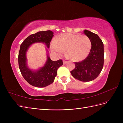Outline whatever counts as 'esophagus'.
<instances>
[{
    "mask_svg": "<svg viewBox=\"0 0 123 123\" xmlns=\"http://www.w3.org/2000/svg\"><path fill=\"white\" fill-rule=\"evenodd\" d=\"M62 62H63V64H64V65H65V64H67V62L65 60H63V61H62Z\"/></svg>",
    "mask_w": 123,
    "mask_h": 123,
    "instance_id": "34e87169",
    "label": "esophagus"
}]
</instances>
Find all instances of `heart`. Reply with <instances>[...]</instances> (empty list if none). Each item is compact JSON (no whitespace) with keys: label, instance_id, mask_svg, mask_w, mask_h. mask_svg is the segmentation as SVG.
I'll list each match as a JSON object with an SVG mask.
<instances>
[{"label":"heart","instance_id":"b5f03b06","mask_svg":"<svg viewBox=\"0 0 123 123\" xmlns=\"http://www.w3.org/2000/svg\"><path fill=\"white\" fill-rule=\"evenodd\" d=\"M92 44L88 37L80 34L63 33L52 43L51 49L58 55L66 51V55L73 62H80L87 57Z\"/></svg>","mask_w":123,"mask_h":123}]
</instances>
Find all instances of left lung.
<instances>
[{"instance_id": "1", "label": "left lung", "mask_w": 123, "mask_h": 123, "mask_svg": "<svg viewBox=\"0 0 123 123\" xmlns=\"http://www.w3.org/2000/svg\"><path fill=\"white\" fill-rule=\"evenodd\" d=\"M91 42V49L83 61L75 62V67L71 71L75 79L81 81L94 80L100 74L104 66V44L99 36L87 30H84Z\"/></svg>"}]
</instances>
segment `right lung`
<instances>
[{"label": "right lung", "mask_w": 123, "mask_h": 123, "mask_svg": "<svg viewBox=\"0 0 123 123\" xmlns=\"http://www.w3.org/2000/svg\"><path fill=\"white\" fill-rule=\"evenodd\" d=\"M53 37V32L51 31H40L28 36L20 45L18 54L19 68L25 80L33 86L43 88L52 83L57 75V69L63 65L62 59L53 61L48 56L46 64L36 71L30 69L26 64V52L30 46L34 43H43L49 48Z\"/></svg>", "instance_id": "right-lung-1"}]
</instances>
